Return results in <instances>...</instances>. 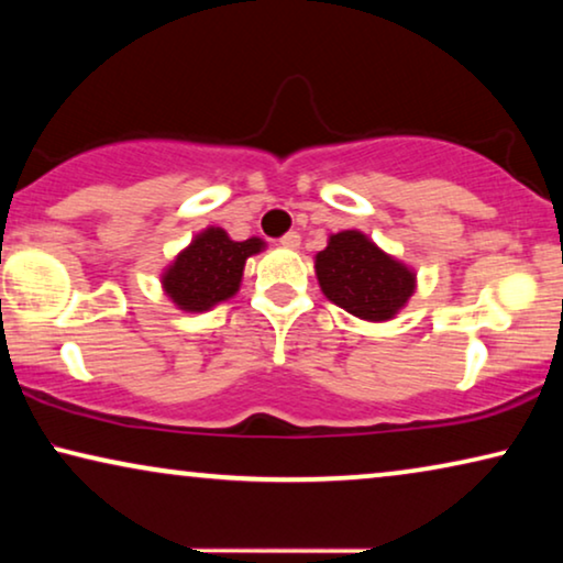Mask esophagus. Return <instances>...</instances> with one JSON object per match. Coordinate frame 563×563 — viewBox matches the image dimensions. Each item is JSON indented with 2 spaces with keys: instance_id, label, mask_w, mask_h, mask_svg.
<instances>
[{
  "instance_id": "esophagus-1",
  "label": "esophagus",
  "mask_w": 563,
  "mask_h": 563,
  "mask_svg": "<svg viewBox=\"0 0 563 563\" xmlns=\"http://www.w3.org/2000/svg\"><path fill=\"white\" fill-rule=\"evenodd\" d=\"M299 241H302V238H299V233H295V230H291V233H287L279 241V245H284V249H299Z\"/></svg>"
}]
</instances>
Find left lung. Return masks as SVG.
<instances>
[{
	"label": "left lung",
	"mask_w": 563,
	"mask_h": 563,
	"mask_svg": "<svg viewBox=\"0 0 563 563\" xmlns=\"http://www.w3.org/2000/svg\"><path fill=\"white\" fill-rule=\"evenodd\" d=\"M314 274L330 302L368 322L395 318L418 287V274L361 230L330 235L314 256Z\"/></svg>",
	"instance_id": "1"
}]
</instances>
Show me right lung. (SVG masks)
<instances>
[{"instance_id": "1", "label": "right lung", "mask_w": 563, "mask_h": 563, "mask_svg": "<svg viewBox=\"0 0 563 563\" xmlns=\"http://www.w3.org/2000/svg\"><path fill=\"white\" fill-rule=\"evenodd\" d=\"M266 249L261 238L233 241L222 228H205L191 238L161 274L166 297L184 312H207L235 297L241 289L245 261Z\"/></svg>"}]
</instances>
